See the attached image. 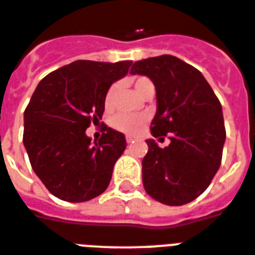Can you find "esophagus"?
<instances>
[{"label": "esophagus", "mask_w": 255, "mask_h": 255, "mask_svg": "<svg viewBox=\"0 0 255 255\" xmlns=\"http://www.w3.org/2000/svg\"><path fill=\"white\" fill-rule=\"evenodd\" d=\"M133 138H131V137H126V142H128V144H130V142H133Z\"/></svg>", "instance_id": "obj_1"}]
</instances>
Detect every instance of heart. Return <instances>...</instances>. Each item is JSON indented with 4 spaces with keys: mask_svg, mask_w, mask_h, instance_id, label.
<instances>
[{
    "mask_svg": "<svg viewBox=\"0 0 255 255\" xmlns=\"http://www.w3.org/2000/svg\"><path fill=\"white\" fill-rule=\"evenodd\" d=\"M129 83L140 96H144L146 92H149L150 89H155L153 88V83L148 77H145V76H134V77L130 79ZM118 91H120V84H113L107 89L105 96L106 110L114 109ZM146 122H148V115L145 114H126V113H120V114H115L111 118V126L115 130H118L121 133L129 135H134L137 133H140L142 128L146 125Z\"/></svg>",
    "mask_w": 255,
    "mask_h": 255,
    "instance_id": "b5f03b06",
    "label": "heart"
}]
</instances>
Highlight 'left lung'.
<instances>
[{
  "label": "left lung",
  "mask_w": 255,
  "mask_h": 255,
  "mask_svg": "<svg viewBox=\"0 0 255 255\" xmlns=\"http://www.w3.org/2000/svg\"><path fill=\"white\" fill-rule=\"evenodd\" d=\"M130 73L146 76L155 84L157 111L150 133L171 140L166 148L146 140L144 189L161 204L185 205L206 190L222 163V105L201 72L174 55L137 61Z\"/></svg>",
  "instance_id": "left-lung-1"
}]
</instances>
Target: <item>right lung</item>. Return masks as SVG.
Returning a JSON list of instances; mask_svg holds the SVG:
<instances>
[{
    "instance_id": "right-lung-1",
    "label": "right lung",
    "mask_w": 255,
    "mask_h": 255,
    "mask_svg": "<svg viewBox=\"0 0 255 255\" xmlns=\"http://www.w3.org/2000/svg\"><path fill=\"white\" fill-rule=\"evenodd\" d=\"M131 64L74 61L47 74L32 94L24 111V146L35 174L59 200L88 201L109 186L125 135L103 124L105 133L91 142L85 130L102 120L107 89Z\"/></svg>"
}]
</instances>
